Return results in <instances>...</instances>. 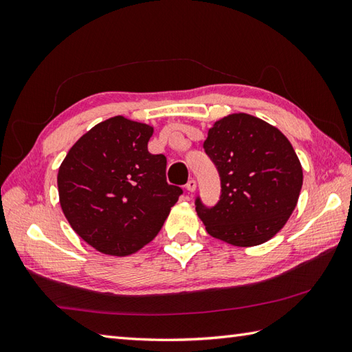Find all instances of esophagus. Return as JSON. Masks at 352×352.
<instances>
[{
  "label": "esophagus",
  "instance_id": "34e87169",
  "mask_svg": "<svg viewBox=\"0 0 352 352\" xmlns=\"http://www.w3.org/2000/svg\"><path fill=\"white\" fill-rule=\"evenodd\" d=\"M186 189H188L189 192H195V189H197V182L192 178V180H189L188 184H186Z\"/></svg>",
  "mask_w": 352,
  "mask_h": 352
}]
</instances>
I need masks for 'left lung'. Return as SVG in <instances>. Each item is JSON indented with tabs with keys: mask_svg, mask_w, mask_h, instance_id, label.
I'll return each mask as SVG.
<instances>
[{
	"mask_svg": "<svg viewBox=\"0 0 352 352\" xmlns=\"http://www.w3.org/2000/svg\"><path fill=\"white\" fill-rule=\"evenodd\" d=\"M221 177L218 204L197 213L207 233L234 246L267 242L295 210L302 168L284 134L261 119L233 113L219 119L204 140Z\"/></svg>",
	"mask_w": 352,
	"mask_h": 352,
	"instance_id": "1",
	"label": "left lung"
}]
</instances>
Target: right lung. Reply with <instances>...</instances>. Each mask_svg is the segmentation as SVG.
Masks as SVG:
<instances>
[{
  "label": "right lung",
  "mask_w": 352,
  "mask_h": 352,
  "mask_svg": "<svg viewBox=\"0 0 352 352\" xmlns=\"http://www.w3.org/2000/svg\"><path fill=\"white\" fill-rule=\"evenodd\" d=\"M154 129L113 116L83 134L58 168L62 210L96 251L130 256L162 230L183 190L166 182V157L148 151Z\"/></svg>",
  "instance_id": "add662e5"
}]
</instances>
